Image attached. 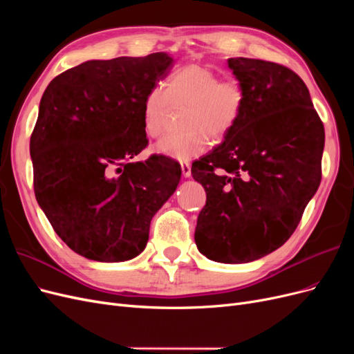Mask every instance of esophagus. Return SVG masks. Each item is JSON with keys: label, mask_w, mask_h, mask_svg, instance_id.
<instances>
[{"label": "esophagus", "mask_w": 354, "mask_h": 354, "mask_svg": "<svg viewBox=\"0 0 354 354\" xmlns=\"http://www.w3.org/2000/svg\"><path fill=\"white\" fill-rule=\"evenodd\" d=\"M181 173H183V176L186 177V178H189L190 176H192V171H190V165L189 164H181Z\"/></svg>", "instance_id": "obj_1"}]
</instances>
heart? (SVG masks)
I'll use <instances>...</instances> for the list:
<instances>
[{
  "mask_svg": "<svg viewBox=\"0 0 354 354\" xmlns=\"http://www.w3.org/2000/svg\"><path fill=\"white\" fill-rule=\"evenodd\" d=\"M169 103H189L185 131L168 134L155 145V152L187 162L207 151V134L220 140L238 124L245 104L243 85L234 78L220 80L207 66L178 68L167 80V90L153 87L142 104V124L147 136L158 137L164 130Z\"/></svg>",
  "mask_w": 354,
  "mask_h": 354,
  "instance_id": "heart-1",
  "label": "heart"
}]
</instances>
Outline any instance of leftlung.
Instances as JSON below:
<instances>
[{
    "label": "left lung",
    "mask_w": 354,
    "mask_h": 354,
    "mask_svg": "<svg viewBox=\"0 0 354 354\" xmlns=\"http://www.w3.org/2000/svg\"><path fill=\"white\" fill-rule=\"evenodd\" d=\"M245 90L238 124L192 164L207 192L195 242L217 263L259 260L297 229L320 185L325 130L308 88L273 62L227 59Z\"/></svg>",
    "instance_id": "obj_1"
}]
</instances>
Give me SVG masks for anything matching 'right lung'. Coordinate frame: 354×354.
<instances>
[{"label": "right lung", "mask_w": 354, "mask_h": 354, "mask_svg": "<svg viewBox=\"0 0 354 354\" xmlns=\"http://www.w3.org/2000/svg\"><path fill=\"white\" fill-rule=\"evenodd\" d=\"M173 66L162 51L87 60L42 94L29 147L35 198L59 238L85 259L140 255L153 216L180 183L181 167L168 156L130 162L147 146L145 95Z\"/></svg>", "instance_id": "add662e5"}]
</instances>
